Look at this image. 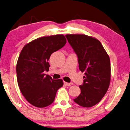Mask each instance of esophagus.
<instances>
[{"instance_id": "obj_1", "label": "esophagus", "mask_w": 130, "mask_h": 130, "mask_svg": "<svg viewBox=\"0 0 130 130\" xmlns=\"http://www.w3.org/2000/svg\"><path fill=\"white\" fill-rule=\"evenodd\" d=\"M64 84L66 86H70L71 85H73L72 83H67V82H64Z\"/></svg>"}]
</instances>
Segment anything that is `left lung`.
<instances>
[{"mask_svg":"<svg viewBox=\"0 0 130 130\" xmlns=\"http://www.w3.org/2000/svg\"><path fill=\"white\" fill-rule=\"evenodd\" d=\"M77 55L79 70L85 72L81 93L73 101L83 107L100 102L107 92L111 80V64L107 53L99 40L83 34L66 35Z\"/></svg>","mask_w":130,"mask_h":130,"instance_id":"1","label":"left lung"}]
</instances>
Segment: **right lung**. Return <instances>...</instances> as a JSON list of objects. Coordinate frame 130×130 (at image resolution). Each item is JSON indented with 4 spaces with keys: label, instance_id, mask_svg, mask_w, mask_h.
I'll use <instances>...</instances> for the list:
<instances>
[{
    "label": "right lung",
    "instance_id": "1",
    "mask_svg": "<svg viewBox=\"0 0 130 130\" xmlns=\"http://www.w3.org/2000/svg\"><path fill=\"white\" fill-rule=\"evenodd\" d=\"M63 35L40 37L26 44L17 64V81L21 93L33 106L43 108L54 102L56 92L63 85L61 79L54 80L44 72L49 70V58L64 47Z\"/></svg>",
    "mask_w": 130,
    "mask_h": 130
}]
</instances>
